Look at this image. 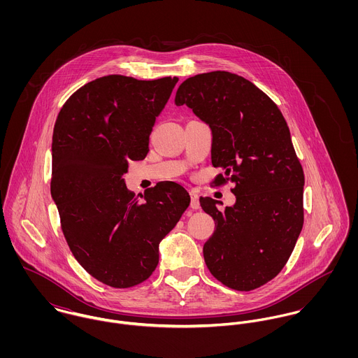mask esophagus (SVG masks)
<instances>
[{
    "mask_svg": "<svg viewBox=\"0 0 358 358\" xmlns=\"http://www.w3.org/2000/svg\"><path fill=\"white\" fill-rule=\"evenodd\" d=\"M190 199H192V201H190V206H192L193 209H199V208H200L199 194H197L196 192H190Z\"/></svg>",
    "mask_w": 358,
    "mask_h": 358,
    "instance_id": "1",
    "label": "esophagus"
}]
</instances>
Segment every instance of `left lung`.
<instances>
[{
	"label": "left lung",
	"instance_id": "obj_1",
	"mask_svg": "<svg viewBox=\"0 0 358 358\" xmlns=\"http://www.w3.org/2000/svg\"><path fill=\"white\" fill-rule=\"evenodd\" d=\"M175 103L212 129V165L224 169L215 185L234 183L237 201L224 210L200 199L216 227L204 244L206 267L231 289H256L282 270L303 227L305 173L287 121L263 91L229 71L187 78Z\"/></svg>",
	"mask_w": 358,
	"mask_h": 358
}]
</instances>
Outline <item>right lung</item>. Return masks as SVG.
Instances as JSON below:
<instances>
[{
  "instance_id": "right-lung-1",
  "label": "right lung",
  "mask_w": 358,
  "mask_h": 358,
  "mask_svg": "<svg viewBox=\"0 0 358 358\" xmlns=\"http://www.w3.org/2000/svg\"><path fill=\"white\" fill-rule=\"evenodd\" d=\"M178 77L136 80L111 74L77 90L62 106L52 136L51 194L77 262L98 281L131 288L158 264V245L190 204L175 182L139 196L122 176L149 152L155 117Z\"/></svg>"
}]
</instances>
